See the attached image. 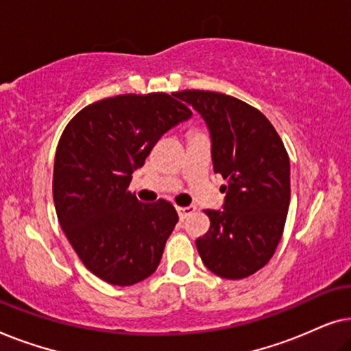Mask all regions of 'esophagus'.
<instances>
[{
    "label": "esophagus",
    "instance_id": "esophagus-1",
    "mask_svg": "<svg viewBox=\"0 0 351 351\" xmlns=\"http://www.w3.org/2000/svg\"><path fill=\"white\" fill-rule=\"evenodd\" d=\"M193 213H195V208H193V206H185V208H177V214H179L180 220L186 219V217H189L190 214H193Z\"/></svg>",
    "mask_w": 351,
    "mask_h": 351
}]
</instances>
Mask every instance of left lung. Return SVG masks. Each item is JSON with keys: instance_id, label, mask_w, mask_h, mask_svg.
<instances>
[{"instance_id": "8db88e82", "label": "left lung", "mask_w": 351, "mask_h": 351, "mask_svg": "<svg viewBox=\"0 0 351 351\" xmlns=\"http://www.w3.org/2000/svg\"><path fill=\"white\" fill-rule=\"evenodd\" d=\"M210 134L214 172L227 180L223 209H206L210 227L196 239L210 271L227 280L265 267L285 230L291 201L289 156L265 114L232 95L182 90Z\"/></svg>"}]
</instances>
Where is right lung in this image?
Returning <instances> with one entry per match:
<instances>
[{
    "mask_svg": "<svg viewBox=\"0 0 351 351\" xmlns=\"http://www.w3.org/2000/svg\"><path fill=\"white\" fill-rule=\"evenodd\" d=\"M191 117L177 93L124 94L84 107L66 124L54 161L57 219L90 273L132 286L155 273L179 215L128 190L155 143Z\"/></svg>",
    "mask_w": 351,
    "mask_h": 351,
    "instance_id": "add662e5",
    "label": "right lung"
}]
</instances>
